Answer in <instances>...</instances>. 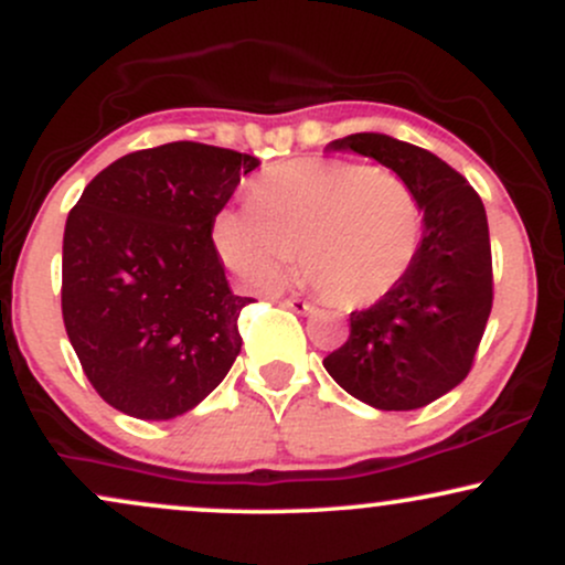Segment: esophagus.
Listing matches in <instances>:
<instances>
[{"mask_svg": "<svg viewBox=\"0 0 565 565\" xmlns=\"http://www.w3.org/2000/svg\"><path fill=\"white\" fill-rule=\"evenodd\" d=\"M289 310H295V313H313V305H310L308 300H300V297H289L287 302Z\"/></svg>", "mask_w": 565, "mask_h": 565, "instance_id": "obj_1", "label": "esophagus"}]
</instances>
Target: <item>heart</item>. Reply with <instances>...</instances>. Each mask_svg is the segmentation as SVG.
<instances>
[{"instance_id":"1","label":"heart","mask_w":565,"mask_h":565,"mask_svg":"<svg viewBox=\"0 0 565 565\" xmlns=\"http://www.w3.org/2000/svg\"><path fill=\"white\" fill-rule=\"evenodd\" d=\"M249 206L212 220L223 263L255 289L287 278L297 252L329 302L364 308L412 268L423 242V204L398 174L359 161L295 159L257 178Z\"/></svg>"}]
</instances>
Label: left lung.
Instances as JSON below:
<instances>
[{"label": "left lung", "instance_id": "obj_1", "mask_svg": "<svg viewBox=\"0 0 565 565\" xmlns=\"http://www.w3.org/2000/svg\"><path fill=\"white\" fill-rule=\"evenodd\" d=\"M404 178L423 204V242L408 274L372 308L350 313V337L323 359L342 391L382 412H412L468 377L491 313L489 220L457 170L382 132L332 140Z\"/></svg>", "mask_w": 565, "mask_h": 565}]
</instances>
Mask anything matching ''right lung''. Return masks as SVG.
Segmentation results:
<instances>
[{
    "label": "right lung",
    "mask_w": 565,
    "mask_h": 565,
    "mask_svg": "<svg viewBox=\"0 0 565 565\" xmlns=\"http://www.w3.org/2000/svg\"><path fill=\"white\" fill-rule=\"evenodd\" d=\"M249 153L167 142L116 159L68 212L63 323L106 404L135 419H174L223 382L242 353L233 295L212 220Z\"/></svg>",
    "instance_id": "1"
}]
</instances>
